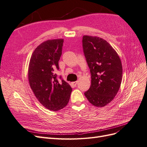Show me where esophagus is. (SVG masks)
<instances>
[{
    "instance_id": "esophagus-1",
    "label": "esophagus",
    "mask_w": 147,
    "mask_h": 147,
    "mask_svg": "<svg viewBox=\"0 0 147 147\" xmlns=\"http://www.w3.org/2000/svg\"><path fill=\"white\" fill-rule=\"evenodd\" d=\"M77 83H78V82L77 81V82H72V85L74 86H77Z\"/></svg>"
}]
</instances>
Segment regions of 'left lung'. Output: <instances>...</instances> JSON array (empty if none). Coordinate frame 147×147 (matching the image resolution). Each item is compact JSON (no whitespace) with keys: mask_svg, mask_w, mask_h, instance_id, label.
<instances>
[{"mask_svg":"<svg viewBox=\"0 0 147 147\" xmlns=\"http://www.w3.org/2000/svg\"><path fill=\"white\" fill-rule=\"evenodd\" d=\"M82 43L91 75V86L84 95L91 104L102 107L114 99L121 85V59L113 47L103 38L84 35Z\"/></svg>","mask_w":147,"mask_h":147,"instance_id":"1","label":"left lung"}]
</instances>
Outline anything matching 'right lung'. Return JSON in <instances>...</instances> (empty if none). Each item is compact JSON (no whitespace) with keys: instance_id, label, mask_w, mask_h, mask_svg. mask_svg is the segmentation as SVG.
Wrapping results in <instances>:
<instances>
[{"instance_id":"1","label":"right lung","mask_w":147,"mask_h":147,"mask_svg":"<svg viewBox=\"0 0 147 147\" xmlns=\"http://www.w3.org/2000/svg\"><path fill=\"white\" fill-rule=\"evenodd\" d=\"M64 39L48 40L35 49L31 56L28 78L34 95L48 110L57 111L67 105L72 88L54 71L59 70Z\"/></svg>"}]
</instances>
